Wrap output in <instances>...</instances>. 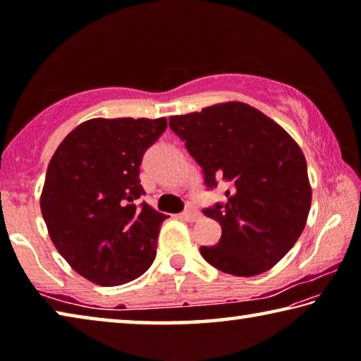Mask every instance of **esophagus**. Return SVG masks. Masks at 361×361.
<instances>
[{
    "label": "esophagus",
    "instance_id": "esophagus-1",
    "mask_svg": "<svg viewBox=\"0 0 361 361\" xmlns=\"http://www.w3.org/2000/svg\"><path fill=\"white\" fill-rule=\"evenodd\" d=\"M181 218H185L186 221H195V219L199 218V212L195 210L191 204H189V205L186 207V210L181 213Z\"/></svg>",
    "mask_w": 361,
    "mask_h": 361
}]
</instances>
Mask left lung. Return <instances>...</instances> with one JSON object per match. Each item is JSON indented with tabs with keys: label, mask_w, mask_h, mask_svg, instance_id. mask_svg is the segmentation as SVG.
<instances>
[{
	"label": "left lung",
	"mask_w": 361,
	"mask_h": 361,
	"mask_svg": "<svg viewBox=\"0 0 361 361\" xmlns=\"http://www.w3.org/2000/svg\"><path fill=\"white\" fill-rule=\"evenodd\" d=\"M170 129L204 170L205 185L229 183L226 204L204 213L221 226L204 259L237 277L269 271L290 252L307 223L312 188L299 145L283 127L242 102L180 116Z\"/></svg>",
	"instance_id": "obj_1"
}]
</instances>
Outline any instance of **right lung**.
<instances>
[{
    "mask_svg": "<svg viewBox=\"0 0 361 361\" xmlns=\"http://www.w3.org/2000/svg\"><path fill=\"white\" fill-rule=\"evenodd\" d=\"M167 119L94 118L73 129L47 166L39 205L57 252L89 282L122 285L148 271L167 216L140 185L145 151Z\"/></svg>",
    "mask_w": 361,
    "mask_h": 361,
    "instance_id": "add662e5",
    "label": "right lung"
}]
</instances>
